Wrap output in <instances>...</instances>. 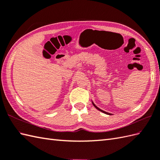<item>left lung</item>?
<instances>
[{"mask_svg":"<svg viewBox=\"0 0 160 160\" xmlns=\"http://www.w3.org/2000/svg\"><path fill=\"white\" fill-rule=\"evenodd\" d=\"M92 104H93V106L96 108H97L98 110H99V111H101V112H103V113H105V114H110V113H108V112H105V111H103L102 110H101V109H99V108L98 107H97V106H96L95 104H94V103H92Z\"/></svg>","mask_w":160,"mask_h":160,"instance_id":"left-lung-1","label":"left lung"}]
</instances>
